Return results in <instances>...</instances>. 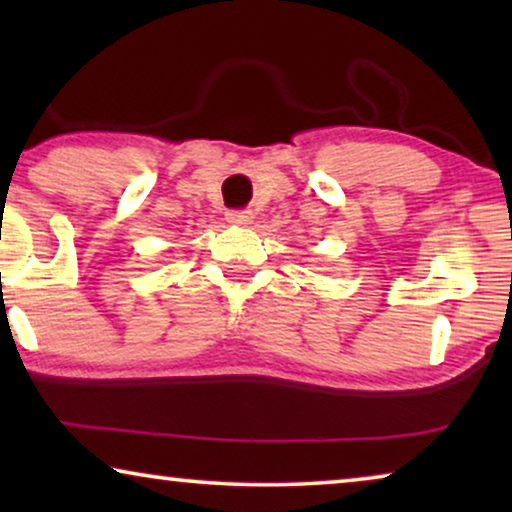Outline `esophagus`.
<instances>
[{
    "label": "esophagus",
    "instance_id": "34e87169",
    "mask_svg": "<svg viewBox=\"0 0 512 512\" xmlns=\"http://www.w3.org/2000/svg\"><path fill=\"white\" fill-rule=\"evenodd\" d=\"M226 219L235 226H247L254 219V214H251V209H230V212H226Z\"/></svg>",
    "mask_w": 512,
    "mask_h": 512
}]
</instances>
